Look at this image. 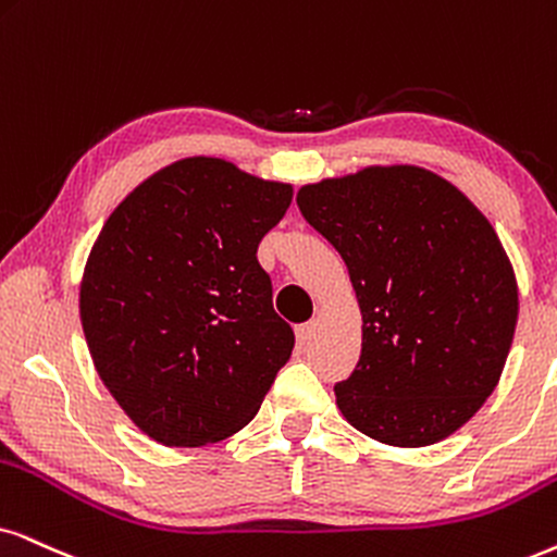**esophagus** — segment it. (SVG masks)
I'll list each match as a JSON object with an SVG mask.
<instances>
[{
    "label": "esophagus",
    "instance_id": "esophagus-1",
    "mask_svg": "<svg viewBox=\"0 0 557 557\" xmlns=\"http://www.w3.org/2000/svg\"><path fill=\"white\" fill-rule=\"evenodd\" d=\"M313 331H315V323H313V321L300 323V326L295 329V336H298V344H300V347H306V344L313 339Z\"/></svg>",
    "mask_w": 557,
    "mask_h": 557
}]
</instances>
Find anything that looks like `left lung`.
I'll use <instances>...</instances> for the list:
<instances>
[{
  "instance_id": "1",
  "label": "left lung",
  "mask_w": 557,
  "mask_h": 557,
  "mask_svg": "<svg viewBox=\"0 0 557 557\" xmlns=\"http://www.w3.org/2000/svg\"><path fill=\"white\" fill-rule=\"evenodd\" d=\"M362 311V355L334 385L351 426L393 447L445 440L502 377L519 295L494 226L421 166H368L300 187Z\"/></svg>"
}]
</instances>
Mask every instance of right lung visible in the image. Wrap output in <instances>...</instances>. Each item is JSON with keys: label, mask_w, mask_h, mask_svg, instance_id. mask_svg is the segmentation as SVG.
<instances>
[{"label": "right lung", "mask_w": 557, "mask_h": 557, "mask_svg": "<svg viewBox=\"0 0 557 557\" xmlns=\"http://www.w3.org/2000/svg\"><path fill=\"white\" fill-rule=\"evenodd\" d=\"M293 187L189 157L140 182L91 246L79 290L97 375L133 424L202 447L257 417L295 334L257 262Z\"/></svg>", "instance_id": "obj_1"}]
</instances>
